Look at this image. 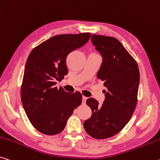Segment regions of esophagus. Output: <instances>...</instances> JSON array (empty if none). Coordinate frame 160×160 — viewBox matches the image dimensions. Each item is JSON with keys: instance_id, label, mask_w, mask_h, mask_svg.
<instances>
[{"instance_id": "esophagus-1", "label": "esophagus", "mask_w": 160, "mask_h": 160, "mask_svg": "<svg viewBox=\"0 0 160 160\" xmlns=\"http://www.w3.org/2000/svg\"><path fill=\"white\" fill-rule=\"evenodd\" d=\"M87 99H88V98L85 97V96H82V102L83 105H85V104L86 103V100H87Z\"/></svg>"}]
</instances>
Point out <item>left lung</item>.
Instances as JSON below:
<instances>
[{
    "label": "left lung",
    "mask_w": 160,
    "mask_h": 160,
    "mask_svg": "<svg viewBox=\"0 0 160 160\" xmlns=\"http://www.w3.org/2000/svg\"><path fill=\"white\" fill-rule=\"evenodd\" d=\"M91 41L102 57L97 77L107 89L102 106L95 99L86 103L92 110L84 128L93 138L102 139L120 132L128 123L138 103L139 71L138 63L115 38L92 35Z\"/></svg>",
    "instance_id": "obj_1"
}]
</instances>
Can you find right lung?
I'll list each match as a JSON object with an SVG mask.
<instances>
[{
	"instance_id": "1",
	"label": "right lung",
	"mask_w": 160,
	"mask_h": 160,
	"mask_svg": "<svg viewBox=\"0 0 160 160\" xmlns=\"http://www.w3.org/2000/svg\"><path fill=\"white\" fill-rule=\"evenodd\" d=\"M90 32L55 35L34 48L25 64L21 88L22 106L32 125L44 135L64 130L82 103L80 92L68 93L55 85L68 73V55L84 45Z\"/></svg>"
}]
</instances>
